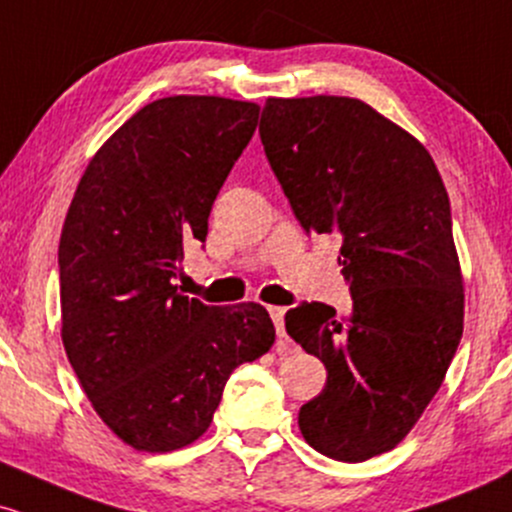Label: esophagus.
Returning <instances> with one entry per match:
<instances>
[{"label":"esophagus","mask_w":512,"mask_h":512,"mask_svg":"<svg viewBox=\"0 0 512 512\" xmlns=\"http://www.w3.org/2000/svg\"><path fill=\"white\" fill-rule=\"evenodd\" d=\"M269 315H272L274 327H276V337L286 339V327H284V315L286 308H269Z\"/></svg>","instance_id":"1"}]
</instances>
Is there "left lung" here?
I'll return each mask as SVG.
<instances>
[{
	"mask_svg": "<svg viewBox=\"0 0 512 512\" xmlns=\"http://www.w3.org/2000/svg\"><path fill=\"white\" fill-rule=\"evenodd\" d=\"M260 139L303 231L342 240L354 301L349 317L305 301L286 313L327 368L298 426L332 460H370L419 421L460 346L448 192L424 146L356 98H269Z\"/></svg>",
	"mask_w": 512,
	"mask_h": 512,
	"instance_id": "1",
	"label": "left lung"
}]
</instances>
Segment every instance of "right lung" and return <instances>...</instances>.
<instances>
[{
	"mask_svg": "<svg viewBox=\"0 0 512 512\" xmlns=\"http://www.w3.org/2000/svg\"><path fill=\"white\" fill-rule=\"evenodd\" d=\"M257 115L255 103L216 96L144 105L88 163L64 219V351L93 409L134 450L197 440L233 370L274 344L260 303L219 308L175 286Z\"/></svg>",
	"mask_w": 512,
	"mask_h": 512,
	"instance_id": "1",
	"label": "right lung"
}]
</instances>
